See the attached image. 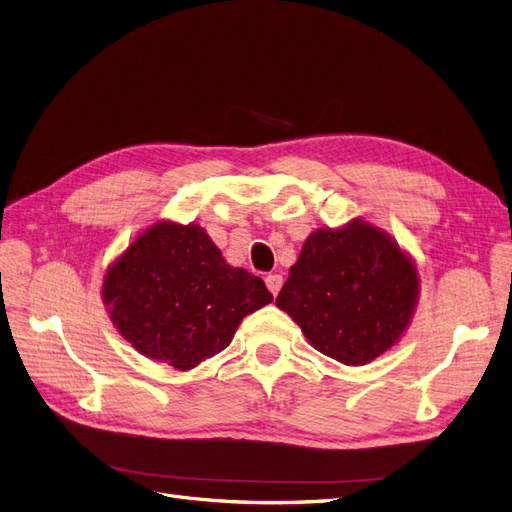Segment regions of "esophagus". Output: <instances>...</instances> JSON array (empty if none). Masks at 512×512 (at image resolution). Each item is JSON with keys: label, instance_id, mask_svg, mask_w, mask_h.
<instances>
[{"label": "esophagus", "instance_id": "obj_1", "mask_svg": "<svg viewBox=\"0 0 512 512\" xmlns=\"http://www.w3.org/2000/svg\"><path fill=\"white\" fill-rule=\"evenodd\" d=\"M266 287H268L270 293L276 297L278 291L282 289V276H280V274H268V276H266Z\"/></svg>", "mask_w": 512, "mask_h": 512}]
</instances>
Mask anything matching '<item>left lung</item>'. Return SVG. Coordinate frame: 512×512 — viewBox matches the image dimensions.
<instances>
[{"label": "left lung", "instance_id": "left-lung-1", "mask_svg": "<svg viewBox=\"0 0 512 512\" xmlns=\"http://www.w3.org/2000/svg\"><path fill=\"white\" fill-rule=\"evenodd\" d=\"M418 297V274L384 232L367 223L314 232L276 306L325 356L365 365L401 337Z\"/></svg>", "mask_w": 512, "mask_h": 512}]
</instances>
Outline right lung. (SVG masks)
Masks as SVG:
<instances>
[{"label":"right lung","instance_id":"add662e5","mask_svg":"<svg viewBox=\"0 0 512 512\" xmlns=\"http://www.w3.org/2000/svg\"><path fill=\"white\" fill-rule=\"evenodd\" d=\"M103 297L128 344L181 371L227 348L240 320L274 299L194 223L141 234L109 268Z\"/></svg>","mask_w":512,"mask_h":512}]
</instances>
